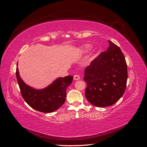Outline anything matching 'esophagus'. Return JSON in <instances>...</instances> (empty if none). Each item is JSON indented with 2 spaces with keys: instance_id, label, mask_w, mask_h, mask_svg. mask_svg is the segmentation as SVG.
Returning <instances> with one entry per match:
<instances>
[{
  "instance_id": "esophagus-1",
  "label": "esophagus",
  "mask_w": 147,
  "mask_h": 147,
  "mask_svg": "<svg viewBox=\"0 0 147 147\" xmlns=\"http://www.w3.org/2000/svg\"><path fill=\"white\" fill-rule=\"evenodd\" d=\"M81 79V78H80V76H79V75H74V77H73V79L74 80H75V81H78V80H79V79Z\"/></svg>"
}]
</instances>
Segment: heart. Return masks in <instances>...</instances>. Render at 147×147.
Segmentation results:
<instances>
[{
  "label": "heart",
  "instance_id": "heart-1",
  "mask_svg": "<svg viewBox=\"0 0 147 147\" xmlns=\"http://www.w3.org/2000/svg\"><path fill=\"white\" fill-rule=\"evenodd\" d=\"M90 48H91V47H90V45L87 44V45H83L82 47H81V52L82 53H86V52L89 51V50H90Z\"/></svg>",
  "mask_w": 147,
  "mask_h": 147
}]
</instances>
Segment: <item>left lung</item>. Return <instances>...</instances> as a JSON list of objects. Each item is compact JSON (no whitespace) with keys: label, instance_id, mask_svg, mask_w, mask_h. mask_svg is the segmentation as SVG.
<instances>
[{"label":"left lung","instance_id":"left-lung-1","mask_svg":"<svg viewBox=\"0 0 147 147\" xmlns=\"http://www.w3.org/2000/svg\"><path fill=\"white\" fill-rule=\"evenodd\" d=\"M106 52L91 62L84 71L85 95L97 107L113 105L123 95L127 80V67L120 48L112 42Z\"/></svg>","mask_w":147,"mask_h":147}]
</instances>
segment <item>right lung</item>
<instances>
[{
	"instance_id": "obj_1",
	"label": "right lung",
	"mask_w": 147,
	"mask_h": 147,
	"mask_svg": "<svg viewBox=\"0 0 147 147\" xmlns=\"http://www.w3.org/2000/svg\"><path fill=\"white\" fill-rule=\"evenodd\" d=\"M16 78L21 94L29 106L42 113H52L60 108L66 100V88L73 81L72 76L58 77L42 89H36L25 83L16 67Z\"/></svg>"
}]
</instances>
